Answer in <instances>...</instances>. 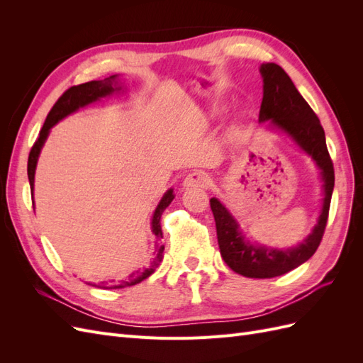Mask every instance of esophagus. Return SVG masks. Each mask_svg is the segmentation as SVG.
Returning <instances> with one entry per match:
<instances>
[{"mask_svg": "<svg viewBox=\"0 0 363 363\" xmlns=\"http://www.w3.org/2000/svg\"><path fill=\"white\" fill-rule=\"evenodd\" d=\"M208 183H211V177H208L207 172L204 171H192L188 175H186L184 180H183V186L186 189H194V188H207Z\"/></svg>", "mask_w": 363, "mask_h": 363, "instance_id": "obj_1", "label": "esophagus"}]
</instances>
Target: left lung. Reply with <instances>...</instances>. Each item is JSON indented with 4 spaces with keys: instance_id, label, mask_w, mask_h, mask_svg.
Masks as SVG:
<instances>
[{
    "instance_id": "8db88e82",
    "label": "left lung",
    "mask_w": 363,
    "mask_h": 363,
    "mask_svg": "<svg viewBox=\"0 0 363 363\" xmlns=\"http://www.w3.org/2000/svg\"><path fill=\"white\" fill-rule=\"evenodd\" d=\"M263 77V98L259 121L271 119L272 124L284 130L307 155L312 156L321 168L324 180L323 212L313 228V233L303 244L291 250H276L268 247H255L248 244L235 218L216 199L211 200L215 216L218 245L227 265L235 272L248 279H271L286 274L300 267L313 256L320 247L335 186V169L328 155L324 128L312 107L296 91L289 75L276 63H265L260 67Z\"/></svg>"
}]
</instances>
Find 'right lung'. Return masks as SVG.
Wrapping results in <instances>:
<instances>
[{
    "label": "right lung",
    "instance_id": "add662e5",
    "mask_svg": "<svg viewBox=\"0 0 363 363\" xmlns=\"http://www.w3.org/2000/svg\"><path fill=\"white\" fill-rule=\"evenodd\" d=\"M115 79V75H112L111 79H106L104 82H87L79 86H72L69 87L68 91H65L59 100L56 101L51 107V111L45 119V123H43V127L39 131V138L36 139L35 144H33L31 150H30V155H28V163H27V174H28V182H30V189L33 192V184H35V169H36V162L39 157V152L40 148L43 145V142H45L48 133H50V128L57 124L62 118H65L67 115L75 112L79 107H83L86 104H89L92 101H96L98 98L106 96L108 94H112L113 91H116L118 87L112 86V82ZM174 199V194L172 189H169L167 194L163 195V199L160 200L155 215H152V221H151V228H152V233L156 236V257L155 260L151 262V265L148 268H140L139 271L130 274L128 279L125 281H123L119 284V286L115 288H127V286H133V284L140 283L142 280H145L147 277H150L152 272L156 271V268L159 267V263L163 259V250L164 247L162 245V227H160V216L163 213L164 208L169 206V203Z\"/></svg>",
    "mask_w": 363,
    "mask_h": 363
}]
</instances>
